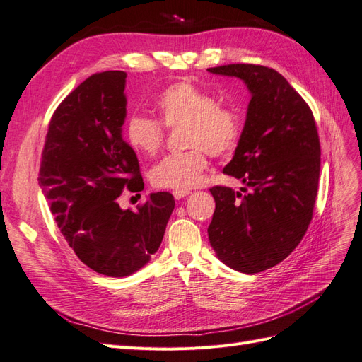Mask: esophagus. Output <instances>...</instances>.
I'll list each match as a JSON object with an SVG mask.
<instances>
[{"mask_svg": "<svg viewBox=\"0 0 362 362\" xmlns=\"http://www.w3.org/2000/svg\"><path fill=\"white\" fill-rule=\"evenodd\" d=\"M189 194H191L189 189H174L173 191V195H174L175 200H180L183 197H187V195H189Z\"/></svg>", "mask_w": 362, "mask_h": 362, "instance_id": "obj_1", "label": "esophagus"}]
</instances>
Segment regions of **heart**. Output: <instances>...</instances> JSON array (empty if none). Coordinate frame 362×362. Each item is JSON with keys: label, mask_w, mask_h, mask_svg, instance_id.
<instances>
[{"label": "heart", "mask_w": 362, "mask_h": 362, "mask_svg": "<svg viewBox=\"0 0 362 362\" xmlns=\"http://www.w3.org/2000/svg\"><path fill=\"white\" fill-rule=\"evenodd\" d=\"M159 115L167 127L185 124L187 151L173 153L150 171L154 187L189 189L199 185L208 168V151L226 156L238 144L241 118L235 109L220 105L209 90L191 81H177L160 92L156 100ZM129 146L142 156H154L165 139V127L156 118L135 113L126 122Z\"/></svg>", "instance_id": "obj_1"}]
</instances>
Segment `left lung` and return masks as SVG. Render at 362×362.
I'll list each match as a JSON object with an SVG mask.
<instances>
[{"instance_id": "left-lung-1", "label": "left lung", "mask_w": 362, "mask_h": 362, "mask_svg": "<svg viewBox=\"0 0 362 362\" xmlns=\"http://www.w3.org/2000/svg\"><path fill=\"white\" fill-rule=\"evenodd\" d=\"M208 71L241 78L252 94L238 147L223 170L244 188H211L209 243L227 267L261 273L296 249L313 220L322 153L314 115L272 68L232 64Z\"/></svg>"}]
</instances>
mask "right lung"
<instances>
[{"label":"right lung","mask_w":362,"mask_h":362,"mask_svg":"<svg viewBox=\"0 0 362 362\" xmlns=\"http://www.w3.org/2000/svg\"><path fill=\"white\" fill-rule=\"evenodd\" d=\"M124 71L86 78L51 117L40 162L42 187L57 227L92 270L124 277L158 252L174 209L170 192L150 194L138 211L121 209L124 189H144L136 153L122 138Z\"/></svg>","instance_id":"obj_1"}]
</instances>
